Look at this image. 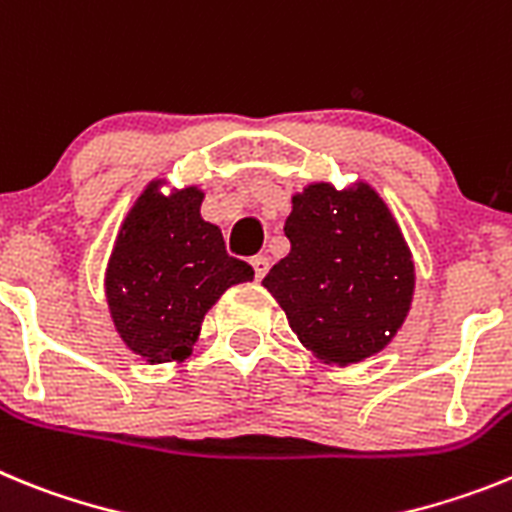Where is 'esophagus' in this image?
Here are the masks:
<instances>
[{
	"instance_id": "34e87169",
	"label": "esophagus",
	"mask_w": 512,
	"mask_h": 512,
	"mask_svg": "<svg viewBox=\"0 0 512 512\" xmlns=\"http://www.w3.org/2000/svg\"><path fill=\"white\" fill-rule=\"evenodd\" d=\"M252 268H255L257 281H262V278H265V275H268V270H270V260L265 255H255V257H252Z\"/></svg>"
}]
</instances>
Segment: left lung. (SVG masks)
Listing matches in <instances>:
<instances>
[{
  "label": "left lung",
  "mask_w": 512,
  "mask_h": 512,
  "mask_svg": "<svg viewBox=\"0 0 512 512\" xmlns=\"http://www.w3.org/2000/svg\"><path fill=\"white\" fill-rule=\"evenodd\" d=\"M291 252L262 286L306 348L330 363L379 353L407 317L415 268L389 208L368 185H309L286 219Z\"/></svg>",
  "instance_id": "obj_1"
}]
</instances>
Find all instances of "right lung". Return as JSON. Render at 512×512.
Here are the masks:
<instances>
[{"mask_svg": "<svg viewBox=\"0 0 512 512\" xmlns=\"http://www.w3.org/2000/svg\"><path fill=\"white\" fill-rule=\"evenodd\" d=\"M203 193L164 198L151 182L123 224L108 265V301L123 342L149 363L188 355L206 311L252 265L226 252L219 226L201 219Z\"/></svg>", "mask_w": 512, "mask_h": 512, "instance_id": "right-lung-1", "label": "right lung"}]
</instances>
